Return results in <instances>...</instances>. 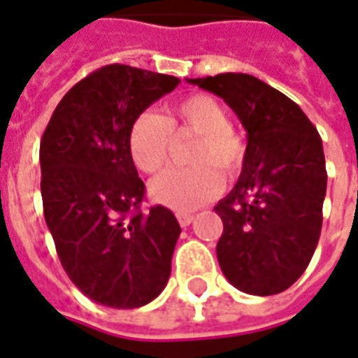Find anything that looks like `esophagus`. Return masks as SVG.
I'll use <instances>...</instances> for the list:
<instances>
[{
    "label": "esophagus",
    "mask_w": 358,
    "mask_h": 358,
    "mask_svg": "<svg viewBox=\"0 0 358 358\" xmlns=\"http://www.w3.org/2000/svg\"><path fill=\"white\" fill-rule=\"evenodd\" d=\"M176 218H178L180 226L187 227L193 222V214H189V213H178V214H176Z\"/></svg>",
    "instance_id": "1"
}]
</instances>
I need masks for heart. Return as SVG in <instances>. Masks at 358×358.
<instances>
[{"label": "heart", "mask_w": 358, "mask_h": 358, "mask_svg": "<svg viewBox=\"0 0 358 358\" xmlns=\"http://www.w3.org/2000/svg\"><path fill=\"white\" fill-rule=\"evenodd\" d=\"M172 131H193L199 134L192 150L187 169H169L150 184L155 203L172 210H193L216 197L224 174L239 171L245 157V142L229 125V113L222 102L208 94H192L169 110V119L161 113L144 112L134 119L129 132V152L134 165L145 174L161 171L169 161Z\"/></svg>", "instance_id": "1"}]
</instances>
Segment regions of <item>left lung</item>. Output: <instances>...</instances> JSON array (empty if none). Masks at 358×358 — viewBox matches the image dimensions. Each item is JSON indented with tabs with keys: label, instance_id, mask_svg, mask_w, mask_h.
<instances>
[{
	"label": "left lung",
	"instance_id": "8db88e82",
	"mask_svg": "<svg viewBox=\"0 0 358 358\" xmlns=\"http://www.w3.org/2000/svg\"><path fill=\"white\" fill-rule=\"evenodd\" d=\"M187 83L224 98L246 131L239 180L214 206L224 222L222 273L241 292H282L306 271L320 237L327 165L319 132L296 102L248 73Z\"/></svg>",
	"mask_w": 358,
	"mask_h": 358
}]
</instances>
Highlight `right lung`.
I'll return each mask as SVG.
<instances>
[{"mask_svg": "<svg viewBox=\"0 0 358 358\" xmlns=\"http://www.w3.org/2000/svg\"><path fill=\"white\" fill-rule=\"evenodd\" d=\"M178 83L174 76L104 66L66 92L43 132L45 222L71 282L102 306H145L171 277L182 229L165 206L140 210L145 186L129 152V132Z\"/></svg>", "mask_w": 358, "mask_h": 358, "instance_id": "1", "label": "right lung"}]
</instances>
